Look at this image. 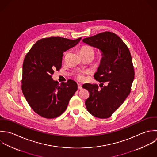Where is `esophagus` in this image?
<instances>
[{
  "mask_svg": "<svg viewBox=\"0 0 157 157\" xmlns=\"http://www.w3.org/2000/svg\"><path fill=\"white\" fill-rule=\"evenodd\" d=\"M78 87L79 89H82V85L81 84H78Z\"/></svg>",
  "mask_w": 157,
  "mask_h": 157,
  "instance_id": "esophagus-1",
  "label": "esophagus"
}]
</instances>
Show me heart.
Masks as SVG:
<instances>
[{"label": "heart", "mask_w": 157, "mask_h": 157, "mask_svg": "<svg viewBox=\"0 0 157 157\" xmlns=\"http://www.w3.org/2000/svg\"><path fill=\"white\" fill-rule=\"evenodd\" d=\"M79 52H80V54L82 55V57L90 56L92 58L94 56V53H95L94 48L93 47L90 46V45H87L82 46L80 48ZM67 55V52L65 53V54L63 55V58H65L66 57ZM89 72L88 71H86L83 73H78L76 75V78L79 81H82L84 79V75L85 74H89Z\"/></svg>", "instance_id": "b5f03b06"}]
</instances>
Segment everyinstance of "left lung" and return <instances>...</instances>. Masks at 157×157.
Returning a JSON list of instances; mask_svg holds the SVG:
<instances>
[{
	"mask_svg": "<svg viewBox=\"0 0 157 157\" xmlns=\"http://www.w3.org/2000/svg\"><path fill=\"white\" fill-rule=\"evenodd\" d=\"M82 41L101 50L103 55L94 75L101 82V89L95 84L82 86L90 94L86 106L95 117L108 118L130 93L135 75L131 54L125 43L113 32H102Z\"/></svg>",
	"mask_w": 157,
	"mask_h": 157,
	"instance_id": "8db88e82",
	"label": "left lung"
}]
</instances>
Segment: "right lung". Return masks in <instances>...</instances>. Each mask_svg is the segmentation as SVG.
Segmentation results:
<instances>
[{"label":"right lung","instance_id":"right-lung-1","mask_svg":"<svg viewBox=\"0 0 157 157\" xmlns=\"http://www.w3.org/2000/svg\"><path fill=\"white\" fill-rule=\"evenodd\" d=\"M81 39L50 37L37 41L23 63L22 90L32 109L45 118L52 119L65 111L78 90L76 82L68 79L59 84L52 79L55 70L62 67L63 53Z\"/></svg>","mask_w":157,"mask_h":157}]
</instances>
